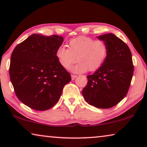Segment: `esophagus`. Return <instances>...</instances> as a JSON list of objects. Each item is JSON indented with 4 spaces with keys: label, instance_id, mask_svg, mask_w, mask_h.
I'll use <instances>...</instances> for the list:
<instances>
[{
    "label": "esophagus",
    "instance_id": "obj_1",
    "mask_svg": "<svg viewBox=\"0 0 147 147\" xmlns=\"http://www.w3.org/2000/svg\"><path fill=\"white\" fill-rule=\"evenodd\" d=\"M71 80H75V79L77 78V76L76 75H74V74H71Z\"/></svg>",
    "mask_w": 147,
    "mask_h": 147
}]
</instances>
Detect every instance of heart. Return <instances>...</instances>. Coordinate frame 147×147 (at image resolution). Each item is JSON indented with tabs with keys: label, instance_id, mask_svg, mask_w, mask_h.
<instances>
[{
	"label": "heart",
	"instance_id": "obj_1",
	"mask_svg": "<svg viewBox=\"0 0 147 147\" xmlns=\"http://www.w3.org/2000/svg\"><path fill=\"white\" fill-rule=\"evenodd\" d=\"M68 48L60 46L56 51V56L64 68H68L76 61L78 63L71 70L76 73L98 70L105 64L108 55V45L104 40L86 36H80L69 40Z\"/></svg>",
	"mask_w": 147,
	"mask_h": 147
}]
</instances>
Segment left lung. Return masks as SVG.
I'll list each match as a JSON object with an SVG mask.
<instances>
[{
	"label": "left lung",
	"mask_w": 147,
	"mask_h": 147,
	"mask_svg": "<svg viewBox=\"0 0 147 147\" xmlns=\"http://www.w3.org/2000/svg\"><path fill=\"white\" fill-rule=\"evenodd\" d=\"M108 45V55L102 66L87 76L82 91L86 102L98 108H112L127 94L134 75V66L129 48L112 33L98 37Z\"/></svg>",
	"instance_id": "1"
}]
</instances>
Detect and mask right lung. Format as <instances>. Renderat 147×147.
Returning <instances> with one entry per match:
<instances>
[{"instance_id": "add662e5", "label": "right lung", "mask_w": 147, "mask_h": 147, "mask_svg": "<svg viewBox=\"0 0 147 147\" xmlns=\"http://www.w3.org/2000/svg\"><path fill=\"white\" fill-rule=\"evenodd\" d=\"M63 40L57 35L33 34L12 52L9 67L11 83L19 100L32 109H50L71 80L56 56Z\"/></svg>"}]
</instances>
